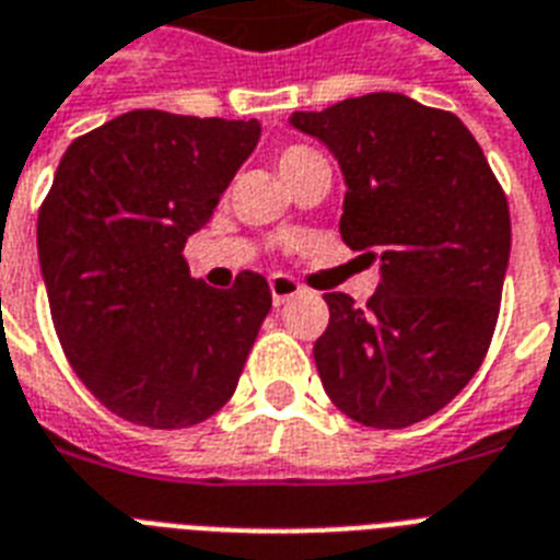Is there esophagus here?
<instances>
[{"label": "esophagus", "instance_id": "obj_1", "mask_svg": "<svg viewBox=\"0 0 560 560\" xmlns=\"http://www.w3.org/2000/svg\"><path fill=\"white\" fill-rule=\"evenodd\" d=\"M270 293L276 305H284V302H290V299L302 293V284L296 279H290V276L276 272V276H270Z\"/></svg>", "mask_w": 560, "mask_h": 560}]
</instances>
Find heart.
<instances>
[{
  "label": "heart",
  "mask_w": 560,
  "mask_h": 560,
  "mask_svg": "<svg viewBox=\"0 0 560 560\" xmlns=\"http://www.w3.org/2000/svg\"><path fill=\"white\" fill-rule=\"evenodd\" d=\"M316 153L314 151H307V148H299V144H293V148H284L279 156V171L284 168H293V165H299V162H305V160H314Z\"/></svg>",
  "instance_id": "1"
}]
</instances>
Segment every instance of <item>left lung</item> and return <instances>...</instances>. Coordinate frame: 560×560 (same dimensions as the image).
<instances>
[{
	"instance_id": "left-lung-1",
	"label": "left lung",
	"mask_w": 560,
	"mask_h": 560,
	"mask_svg": "<svg viewBox=\"0 0 560 560\" xmlns=\"http://www.w3.org/2000/svg\"><path fill=\"white\" fill-rule=\"evenodd\" d=\"M290 125L334 153L342 241L381 267L366 307L325 293L331 319L314 346L325 392L366 427L424 421L468 386L494 334L512 253L503 188L459 118L400 92Z\"/></svg>"
}]
</instances>
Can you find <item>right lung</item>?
<instances>
[{
    "label": "right lung",
    "instance_id": "add662e5",
    "mask_svg": "<svg viewBox=\"0 0 560 560\" xmlns=\"http://www.w3.org/2000/svg\"><path fill=\"white\" fill-rule=\"evenodd\" d=\"M258 139L255 118L133 109L74 139L57 165L37 218L55 331L86 389L133 424L214 416L270 314L264 276L214 290L183 258Z\"/></svg>",
    "mask_w": 560,
    "mask_h": 560
}]
</instances>
